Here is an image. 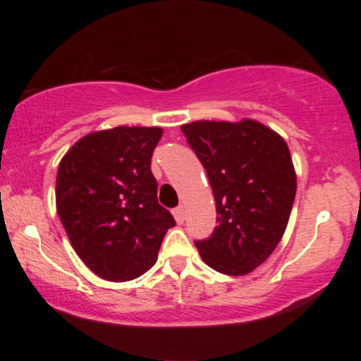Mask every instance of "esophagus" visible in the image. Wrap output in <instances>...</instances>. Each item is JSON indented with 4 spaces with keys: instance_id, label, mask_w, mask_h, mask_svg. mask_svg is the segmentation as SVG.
<instances>
[{
    "instance_id": "1",
    "label": "esophagus",
    "mask_w": 361,
    "mask_h": 361,
    "mask_svg": "<svg viewBox=\"0 0 361 361\" xmlns=\"http://www.w3.org/2000/svg\"><path fill=\"white\" fill-rule=\"evenodd\" d=\"M173 215H175V219H176L178 224H183L185 222V210H183V207H176V209L173 210Z\"/></svg>"
}]
</instances>
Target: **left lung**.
Segmentation results:
<instances>
[{
    "instance_id": "8db88e82",
    "label": "left lung",
    "mask_w": 361,
    "mask_h": 361,
    "mask_svg": "<svg viewBox=\"0 0 361 361\" xmlns=\"http://www.w3.org/2000/svg\"><path fill=\"white\" fill-rule=\"evenodd\" d=\"M181 132L204 164L217 210L214 233L195 246L215 271L247 275L275 250L292 212L297 178L287 142L255 120H202Z\"/></svg>"
}]
</instances>
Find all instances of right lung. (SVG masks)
Returning a JSON list of instances; mask_svg holds the SVG:
<instances>
[{
  "label": "right lung",
  "mask_w": 361,
  "mask_h": 361,
  "mask_svg": "<svg viewBox=\"0 0 361 361\" xmlns=\"http://www.w3.org/2000/svg\"><path fill=\"white\" fill-rule=\"evenodd\" d=\"M159 127H115L78 140L56 180L57 214L74 251L110 281L144 275L175 219L157 204L151 171Z\"/></svg>",
  "instance_id": "add662e5"
}]
</instances>
